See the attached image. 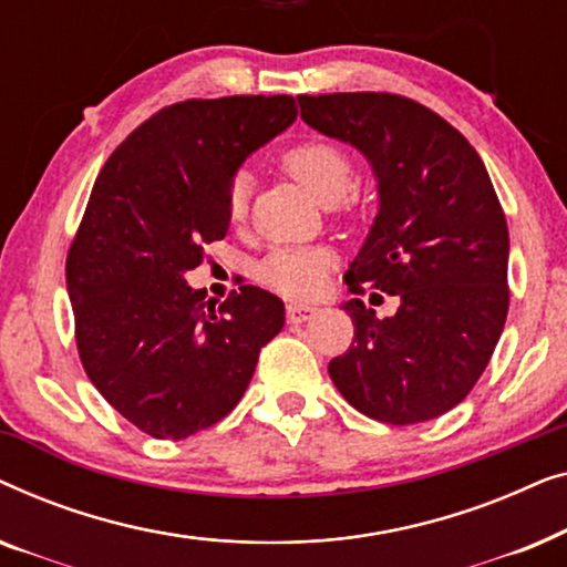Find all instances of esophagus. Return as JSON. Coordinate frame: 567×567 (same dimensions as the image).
<instances>
[{
    "label": "esophagus",
    "instance_id": "esophagus-1",
    "mask_svg": "<svg viewBox=\"0 0 567 567\" xmlns=\"http://www.w3.org/2000/svg\"><path fill=\"white\" fill-rule=\"evenodd\" d=\"M315 315H317L315 305H305V301H289V305H286V320H289L291 324L312 320Z\"/></svg>",
    "mask_w": 567,
    "mask_h": 567
}]
</instances>
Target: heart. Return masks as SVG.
<instances>
[{"label":"heart","instance_id":"1","mask_svg":"<svg viewBox=\"0 0 567 567\" xmlns=\"http://www.w3.org/2000/svg\"><path fill=\"white\" fill-rule=\"evenodd\" d=\"M281 167L307 196H312L322 206L340 204L353 185L351 159L346 152L328 142H305L291 146L289 152H284ZM247 190H250V181L245 173H239L231 181L227 200L231 219L245 216ZM330 262V252L322 247H281L262 260L258 276L274 291L289 293V297H312L320 291Z\"/></svg>","mask_w":567,"mask_h":567}]
</instances>
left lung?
<instances>
[{"instance_id":"1","label":"left lung","mask_w":567,"mask_h":567,"mask_svg":"<svg viewBox=\"0 0 567 567\" xmlns=\"http://www.w3.org/2000/svg\"><path fill=\"white\" fill-rule=\"evenodd\" d=\"M301 121L359 150L379 208L346 274L400 299L379 320L343 301L353 343L330 361L338 392L374 421L423 423L467 398L508 315V227L491 177L460 131L390 92L299 95Z\"/></svg>"}]
</instances>
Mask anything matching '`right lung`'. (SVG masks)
<instances>
[{
	"label": "right lung",
	"instance_id": "obj_1",
	"mask_svg": "<svg viewBox=\"0 0 567 567\" xmlns=\"http://www.w3.org/2000/svg\"><path fill=\"white\" fill-rule=\"evenodd\" d=\"M297 121L289 95L185 100L100 169L66 258L76 348L97 392L154 439H188L243 400L284 301L258 286L219 309L185 274L229 229V188Z\"/></svg>",
	"mask_w": 567,
	"mask_h": 567
}]
</instances>
